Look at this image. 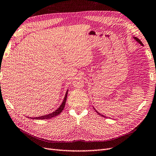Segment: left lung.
<instances>
[{
  "label": "left lung",
  "mask_w": 156,
  "mask_h": 156,
  "mask_svg": "<svg viewBox=\"0 0 156 156\" xmlns=\"http://www.w3.org/2000/svg\"><path fill=\"white\" fill-rule=\"evenodd\" d=\"M134 38H135V41L137 42H139L140 44V45L141 46H143V44H142V42L140 41V40L139 39V38H136V37H134ZM95 109V108H94ZM96 112H97V113L98 114H99V115H102V116H103V117H106V116H105V115H102V114H101L100 113H99V112H97V111L96 110Z\"/></svg>",
  "instance_id": "left-lung-1"
}]
</instances>
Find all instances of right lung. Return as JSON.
<instances>
[{"instance_id": "obj_1", "label": "right lung", "mask_w": 156, "mask_h": 156, "mask_svg": "<svg viewBox=\"0 0 156 156\" xmlns=\"http://www.w3.org/2000/svg\"><path fill=\"white\" fill-rule=\"evenodd\" d=\"M67 94H68V91H66L63 103H62V104L61 105V106H59V107L57 108L55 111H54V112H52L51 114H47V115H42V116L36 117V118H30L35 119H50V118H54V117L57 116V115H58L62 112V111H63V110L65 108L66 101V97H67Z\"/></svg>"}]
</instances>
